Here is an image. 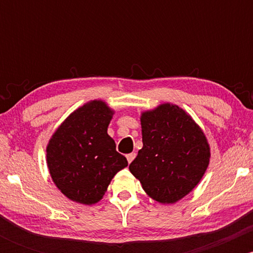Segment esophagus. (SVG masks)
<instances>
[{
    "mask_svg": "<svg viewBox=\"0 0 253 253\" xmlns=\"http://www.w3.org/2000/svg\"><path fill=\"white\" fill-rule=\"evenodd\" d=\"M126 158H127V161H128V163H132V162H133V159L135 158V153H134V152H132V153H128V155L126 156Z\"/></svg>",
    "mask_w": 253,
    "mask_h": 253,
    "instance_id": "esophagus-1",
    "label": "esophagus"
}]
</instances>
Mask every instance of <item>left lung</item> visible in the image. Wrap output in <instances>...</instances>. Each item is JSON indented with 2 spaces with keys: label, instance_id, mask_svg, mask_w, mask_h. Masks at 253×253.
<instances>
[{
  "label": "left lung",
  "instance_id": "1",
  "mask_svg": "<svg viewBox=\"0 0 253 253\" xmlns=\"http://www.w3.org/2000/svg\"><path fill=\"white\" fill-rule=\"evenodd\" d=\"M143 149L129 164L151 199L175 203L201 181L210 164L205 133L188 113L163 103L141 113Z\"/></svg>",
  "mask_w": 253,
  "mask_h": 253
}]
</instances>
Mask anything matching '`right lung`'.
Returning a JSON list of instances; mask_svg holds the SVG:
<instances>
[{
    "label": "right lung",
    "instance_id": "add662e5",
    "mask_svg": "<svg viewBox=\"0 0 253 253\" xmlns=\"http://www.w3.org/2000/svg\"><path fill=\"white\" fill-rule=\"evenodd\" d=\"M113 114L103 101H90L71 113L48 141L46 162L50 175L71 201L98 202L113 177L128 165L107 133Z\"/></svg>",
    "mask_w": 253,
    "mask_h": 253
}]
</instances>
